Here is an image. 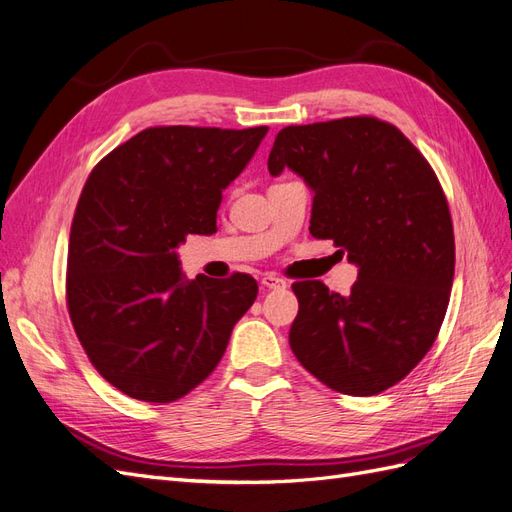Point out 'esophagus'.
Returning <instances> with one entry per match:
<instances>
[{
  "label": "esophagus",
  "instance_id": "1",
  "mask_svg": "<svg viewBox=\"0 0 512 512\" xmlns=\"http://www.w3.org/2000/svg\"><path fill=\"white\" fill-rule=\"evenodd\" d=\"M260 284L265 286V288H269V290H275V288H286V282L282 280V277H277V275H273V273H267L265 277H262Z\"/></svg>",
  "mask_w": 512,
  "mask_h": 512
}]
</instances>
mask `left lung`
<instances>
[{
  "label": "left lung",
  "mask_w": 512,
  "mask_h": 512,
  "mask_svg": "<svg viewBox=\"0 0 512 512\" xmlns=\"http://www.w3.org/2000/svg\"><path fill=\"white\" fill-rule=\"evenodd\" d=\"M314 192L309 232L333 239L359 275L348 297L297 282L290 348L329 389L367 397L406 378L433 346L455 275L453 222L427 160L376 117L288 126L269 173Z\"/></svg>",
  "instance_id": "8db88e82"
}]
</instances>
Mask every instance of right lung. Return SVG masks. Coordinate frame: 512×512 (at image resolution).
<instances>
[{"label": "right lung", "instance_id": "right-lung-1", "mask_svg": "<svg viewBox=\"0 0 512 512\" xmlns=\"http://www.w3.org/2000/svg\"><path fill=\"white\" fill-rule=\"evenodd\" d=\"M269 128L168 126L91 170L68 247V309L89 361L132 399L168 404L218 367L258 284L181 271L177 247L213 235L222 192Z\"/></svg>", "mask_w": 512, "mask_h": 512}]
</instances>
